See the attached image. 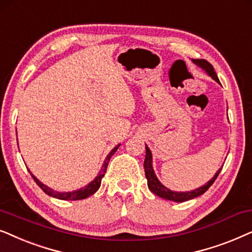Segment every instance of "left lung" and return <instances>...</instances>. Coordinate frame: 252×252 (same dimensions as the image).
Here are the masks:
<instances>
[{
    "label": "left lung",
    "instance_id": "obj_1",
    "mask_svg": "<svg viewBox=\"0 0 252 252\" xmlns=\"http://www.w3.org/2000/svg\"><path fill=\"white\" fill-rule=\"evenodd\" d=\"M192 62L196 65H198L199 68H202L203 70H205V72L209 75L210 77L216 80L217 83L219 82V78H218L216 71H214L213 66L211 63H209L206 60H192ZM146 149V156H145V160H144V169H145V176L147 180V186H149V189L152 191L154 194L161 197L163 199H168V200H173V202L176 203H182V202H187V200L193 199L196 197H199L200 194H203L205 191L209 189V188L212 186L214 183V181L217 180L218 175L221 172V168L218 170V172L214 174V176L211 179L209 182L204 186L197 188V189L191 190V191H173L168 189V188L163 186L162 183L158 180V177L154 173L153 169V165H152V152L149 149V146L145 145Z\"/></svg>",
    "mask_w": 252,
    "mask_h": 252
}]
</instances>
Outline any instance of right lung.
<instances>
[{
	"label": "right lung",
	"mask_w": 252,
	"mask_h": 252,
	"mask_svg": "<svg viewBox=\"0 0 252 252\" xmlns=\"http://www.w3.org/2000/svg\"><path fill=\"white\" fill-rule=\"evenodd\" d=\"M119 146H120V144L117 146L114 147V149L108 153V156L106 157L105 161H103L102 167H101V169H100L98 176H95L94 180L91 181V182L87 184V186L80 188V189L73 190V191H68V192H60V191H55V190L50 189V188L47 187L46 184H43L42 182H40V181L36 179V177L33 175V174L30 172V170H29V172H30V174H31V176L33 177V180L35 181V183L38 184L40 188H41L43 192L47 193L50 197H54V198L62 199V200L85 199V198H87V197H90V196H91V194H93L94 192H96V191H98V189L100 188V184H101L102 177L105 176V174H106L107 166H108V162H109L110 158H112L113 154L116 152L117 149H119Z\"/></svg>",
	"instance_id": "obj_1"
}]
</instances>
